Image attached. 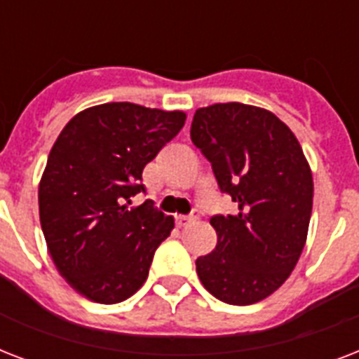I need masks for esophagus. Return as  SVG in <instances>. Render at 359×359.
I'll return each instance as SVG.
<instances>
[{
  "label": "esophagus",
  "instance_id": "obj_1",
  "mask_svg": "<svg viewBox=\"0 0 359 359\" xmlns=\"http://www.w3.org/2000/svg\"><path fill=\"white\" fill-rule=\"evenodd\" d=\"M197 216H199V214L194 210L190 216H179V218H177V224H179L180 227H184V225H190V224H194V222H197Z\"/></svg>",
  "mask_w": 359,
  "mask_h": 359
}]
</instances>
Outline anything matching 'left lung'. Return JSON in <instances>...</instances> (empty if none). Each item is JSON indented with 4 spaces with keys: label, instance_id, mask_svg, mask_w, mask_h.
I'll return each mask as SVG.
<instances>
[{
    "label": "left lung",
    "instance_id": "left-lung-1",
    "mask_svg": "<svg viewBox=\"0 0 359 359\" xmlns=\"http://www.w3.org/2000/svg\"><path fill=\"white\" fill-rule=\"evenodd\" d=\"M194 145L212 165L238 214L210 218L218 244L196 261L203 287L231 306H250L281 287L306 245L313 177L300 143L272 111L240 102L199 108Z\"/></svg>",
    "mask_w": 359,
    "mask_h": 359
}]
</instances>
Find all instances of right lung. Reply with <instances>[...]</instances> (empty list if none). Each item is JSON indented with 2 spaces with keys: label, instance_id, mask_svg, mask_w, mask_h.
I'll return each instance as SVG.
<instances>
[{
  "label": "right lung",
  "instance_id": "add662e5",
  "mask_svg": "<svg viewBox=\"0 0 359 359\" xmlns=\"http://www.w3.org/2000/svg\"><path fill=\"white\" fill-rule=\"evenodd\" d=\"M186 114L132 102L93 106L67 123L39 184V214L59 273L97 304H119L149 276L175 227L147 199L141 173L184 126Z\"/></svg>",
  "mask_w": 359,
  "mask_h": 359
}]
</instances>
